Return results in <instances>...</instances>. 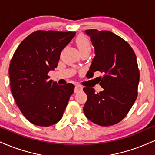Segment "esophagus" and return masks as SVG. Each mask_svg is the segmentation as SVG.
<instances>
[{
  "label": "esophagus",
  "mask_w": 155,
  "mask_h": 155,
  "mask_svg": "<svg viewBox=\"0 0 155 155\" xmlns=\"http://www.w3.org/2000/svg\"><path fill=\"white\" fill-rule=\"evenodd\" d=\"M82 89V86H81V85L79 84H76L75 86V89H74V92H75V93H77V92H79V91H81Z\"/></svg>",
  "instance_id": "34e87169"
}]
</instances>
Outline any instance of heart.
<instances>
[{
    "label": "heart",
    "mask_w": 155,
    "mask_h": 155,
    "mask_svg": "<svg viewBox=\"0 0 155 155\" xmlns=\"http://www.w3.org/2000/svg\"><path fill=\"white\" fill-rule=\"evenodd\" d=\"M76 42L80 52H82L84 51H90V49H91V44H90L88 39L84 35L78 36Z\"/></svg>",
    "instance_id": "obj_1"
}]
</instances>
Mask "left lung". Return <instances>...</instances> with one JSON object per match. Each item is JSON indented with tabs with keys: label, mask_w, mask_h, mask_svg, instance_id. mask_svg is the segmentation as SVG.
Instances as JSON below:
<instances>
[{
	"label": "left lung",
	"mask_w": 155,
	"mask_h": 155,
	"mask_svg": "<svg viewBox=\"0 0 155 155\" xmlns=\"http://www.w3.org/2000/svg\"><path fill=\"white\" fill-rule=\"evenodd\" d=\"M85 33L95 54L89 72L104 74L100 77L104 90L95 93L92 87L83 89L87 95L84 112L95 124L113 125L123 120L137 98L140 74L136 54L127 42L112 32L92 29Z\"/></svg>",
	"instance_id": "1"
}]
</instances>
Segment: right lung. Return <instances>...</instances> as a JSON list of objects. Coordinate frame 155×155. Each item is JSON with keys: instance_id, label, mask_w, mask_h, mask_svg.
Returning <instances> with one entry per match:
<instances>
[{"instance_id": "obj_1", "label": "right lung", "mask_w": 155, "mask_h": 155, "mask_svg": "<svg viewBox=\"0 0 155 155\" xmlns=\"http://www.w3.org/2000/svg\"><path fill=\"white\" fill-rule=\"evenodd\" d=\"M75 35L33 32L21 42L11 60V91L22 114L33 124L48 127L63 117L74 86L58 85L47 74L58 66L62 50Z\"/></svg>"}]
</instances>
